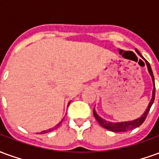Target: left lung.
Masks as SVG:
<instances>
[{
    "label": "left lung",
    "instance_id": "8db88e82",
    "mask_svg": "<svg viewBox=\"0 0 159 159\" xmlns=\"http://www.w3.org/2000/svg\"><path fill=\"white\" fill-rule=\"evenodd\" d=\"M136 52H138V54L142 58V59L146 61L147 63V68H148V71L150 73L151 76H152V82H153V85H154V89L153 91H152V100H151L150 103L148 105V107H147V109L146 110V111L144 112V114L140 117V118H137V119L134 120V121H129V122H122V123H110V122H107L106 120L102 119L100 116H98V114L95 112V111L93 110V116L94 117L96 118V120L99 122L101 126L105 128V129H107L110 130V131H113V132H125V131H129V130H132L134 129H135L137 127L140 126L142 123H144V121L146 120L147 118V116L148 112H149V111H150V108L152 107V105L153 103L154 99H155V82H154V76H153V73H152V68H151L150 64L147 62V60L144 59L142 55L140 54V52L138 51L136 49Z\"/></svg>",
    "mask_w": 159,
    "mask_h": 159
}]
</instances>
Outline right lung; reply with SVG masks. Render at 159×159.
Returning a JSON list of instances; mask_svg holds the SVG:
<instances>
[{
    "mask_svg": "<svg viewBox=\"0 0 159 159\" xmlns=\"http://www.w3.org/2000/svg\"><path fill=\"white\" fill-rule=\"evenodd\" d=\"M61 122H62V121H61ZM61 122H60V123H58V124H57V125H56V126H55V129H56V128H58V127L59 126V124H60V123H61ZM52 129H48V130H46V131H42V132H41V133H40V134H46V133H48V132H50V131H52Z\"/></svg>",
    "mask_w": 159,
    "mask_h": 159,
    "instance_id": "obj_1",
    "label": "right lung"
}]
</instances>
